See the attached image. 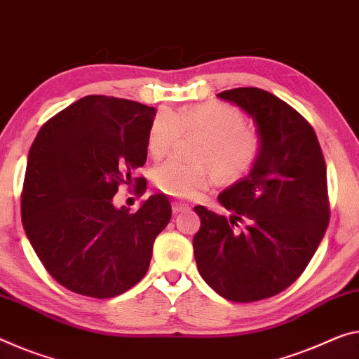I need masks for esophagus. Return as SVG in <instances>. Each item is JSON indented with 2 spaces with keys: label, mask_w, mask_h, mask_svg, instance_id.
I'll return each instance as SVG.
<instances>
[{
  "label": "esophagus",
  "mask_w": 359,
  "mask_h": 359,
  "mask_svg": "<svg viewBox=\"0 0 359 359\" xmlns=\"http://www.w3.org/2000/svg\"><path fill=\"white\" fill-rule=\"evenodd\" d=\"M172 208H173V213H181V212L189 210V205H187V203H184V202H173Z\"/></svg>",
  "instance_id": "esophagus-1"
}]
</instances>
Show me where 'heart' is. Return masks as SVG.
Here are the masks:
<instances>
[{"instance_id":"obj_1","label":"heart","mask_w":359,"mask_h":359,"mask_svg":"<svg viewBox=\"0 0 359 359\" xmlns=\"http://www.w3.org/2000/svg\"><path fill=\"white\" fill-rule=\"evenodd\" d=\"M192 133L202 136L196 149V158L202 163L170 158L158 165L152 180L165 194L178 198L198 197L212 184L208 164L222 181H237L252 172L260 157V136L247 128L241 110L222 102H202L176 112L158 110L149 126L147 151L154 158H162L181 135Z\"/></svg>"}]
</instances>
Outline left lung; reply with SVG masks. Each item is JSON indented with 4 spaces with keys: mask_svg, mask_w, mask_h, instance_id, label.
Returning <instances> with one entry per match:
<instances>
[{
    "mask_svg": "<svg viewBox=\"0 0 359 359\" xmlns=\"http://www.w3.org/2000/svg\"><path fill=\"white\" fill-rule=\"evenodd\" d=\"M218 97L253 118L262 140L249 176L218 196L229 219L194 207L192 241L202 279L226 300L269 299L305 271L329 224L326 162L313 126L283 99L260 88Z\"/></svg>",
    "mask_w": 359,
    "mask_h": 359,
    "instance_id": "left-lung-1",
    "label": "left lung"
}]
</instances>
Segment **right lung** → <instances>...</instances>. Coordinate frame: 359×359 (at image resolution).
I'll return each mask as SVG.
<instances>
[{
	"mask_svg": "<svg viewBox=\"0 0 359 359\" xmlns=\"http://www.w3.org/2000/svg\"><path fill=\"white\" fill-rule=\"evenodd\" d=\"M156 109L110 96L79 99L33 141L22 187V224L46 271L75 294L112 299L144 278L152 245L172 218L167 196L136 213L115 208L120 184L147 158Z\"/></svg>",
	"mask_w": 359,
	"mask_h": 359,
	"instance_id": "obj_1",
	"label": "right lung"
}]
</instances>
